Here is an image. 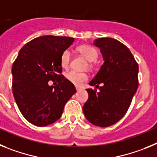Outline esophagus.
<instances>
[{
    "mask_svg": "<svg viewBox=\"0 0 157 157\" xmlns=\"http://www.w3.org/2000/svg\"><path fill=\"white\" fill-rule=\"evenodd\" d=\"M76 89H77V92H79V91H80L81 88H80V87H76Z\"/></svg>",
    "mask_w": 157,
    "mask_h": 157,
    "instance_id": "obj_1",
    "label": "esophagus"
}]
</instances>
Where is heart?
Returning <instances> with one entry per match:
<instances>
[{
	"label": "heart",
	"instance_id": "1",
	"mask_svg": "<svg viewBox=\"0 0 157 157\" xmlns=\"http://www.w3.org/2000/svg\"><path fill=\"white\" fill-rule=\"evenodd\" d=\"M77 50L81 55L88 62H92L96 60L98 58V51L93 46L89 45H81L77 47ZM70 51L69 50H65L62 52L60 58L61 65L63 68H67L70 62ZM65 77L69 81L73 83L75 85L80 86L84 81L88 80V76L84 73H79L77 71L71 70L65 74Z\"/></svg>",
	"mask_w": 157,
	"mask_h": 157
}]
</instances>
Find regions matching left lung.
Instances as JSON below:
<instances>
[{"mask_svg":"<svg viewBox=\"0 0 157 157\" xmlns=\"http://www.w3.org/2000/svg\"><path fill=\"white\" fill-rule=\"evenodd\" d=\"M93 44L100 49L104 62L89 82L99 92L86 89L88 99L83 112L92 124L107 127L118 122L130 106L138 87V65L130 50L116 39L99 38Z\"/></svg>","mask_w":157,"mask_h":157,"instance_id":"8db88e82","label":"left lung"}]
</instances>
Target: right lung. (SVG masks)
I'll return each instance as SVG.
<instances>
[{"label": "right lung", "mask_w": 157, "mask_h": 157, "mask_svg": "<svg viewBox=\"0 0 157 157\" xmlns=\"http://www.w3.org/2000/svg\"><path fill=\"white\" fill-rule=\"evenodd\" d=\"M74 42L70 37L41 36L24 45L13 65V92L23 116L35 126L59 119L76 88L62 75L60 58ZM57 78V86L48 85Z\"/></svg>", "instance_id": "right-lung-1"}]
</instances>
